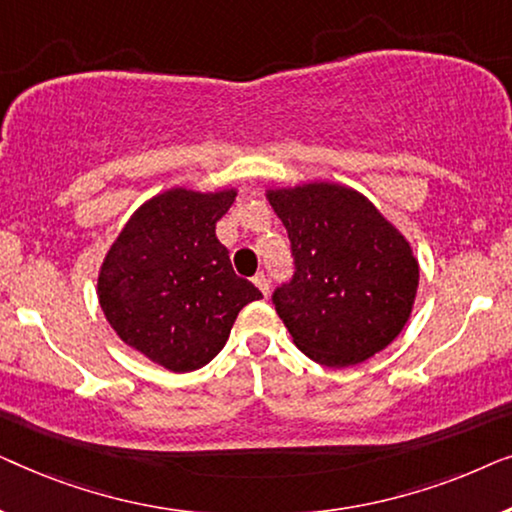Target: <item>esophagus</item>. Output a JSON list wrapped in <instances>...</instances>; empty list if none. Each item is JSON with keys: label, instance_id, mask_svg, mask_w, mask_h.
Returning <instances> with one entry per match:
<instances>
[{"label": "esophagus", "instance_id": "obj_1", "mask_svg": "<svg viewBox=\"0 0 512 512\" xmlns=\"http://www.w3.org/2000/svg\"><path fill=\"white\" fill-rule=\"evenodd\" d=\"M254 284H256V289L263 293V296H268V293H270V282H268V277L263 275V272H258V275L254 277Z\"/></svg>", "mask_w": 512, "mask_h": 512}]
</instances>
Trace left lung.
I'll return each instance as SVG.
<instances>
[{
    "label": "left lung",
    "instance_id": "obj_1",
    "mask_svg": "<svg viewBox=\"0 0 512 512\" xmlns=\"http://www.w3.org/2000/svg\"><path fill=\"white\" fill-rule=\"evenodd\" d=\"M265 198L296 256L291 284L272 296L293 345L326 368L356 366L391 345L419 286L408 237L340 181L272 186Z\"/></svg>",
    "mask_w": 512,
    "mask_h": 512
}]
</instances>
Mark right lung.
<instances>
[{"label":"right lung","mask_w":512,"mask_h":512,"mask_svg":"<svg viewBox=\"0 0 512 512\" xmlns=\"http://www.w3.org/2000/svg\"><path fill=\"white\" fill-rule=\"evenodd\" d=\"M237 188L174 186L142 202L97 272V298L109 326L144 359L191 373L226 345L237 314L263 298L237 277L216 221Z\"/></svg>","instance_id":"right-lung-1"}]
</instances>
